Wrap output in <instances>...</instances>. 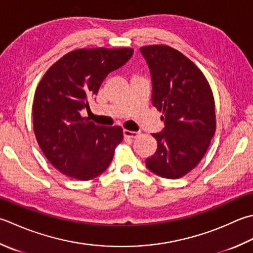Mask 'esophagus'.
<instances>
[{
	"label": "esophagus",
	"mask_w": 253,
	"mask_h": 253,
	"mask_svg": "<svg viewBox=\"0 0 253 253\" xmlns=\"http://www.w3.org/2000/svg\"><path fill=\"white\" fill-rule=\"evenodd\" d=\"M123 133H124V136H125L126 138H130V139H133V138H137L138 135H139V132L130 131V130H127V129H124Z\"/></svg>",
	"instance_id": "esophagus-1"
}]
</instances>
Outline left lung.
Instances as JSON below:
<instances>
[{
    "instance_id": "obj_1",
    "label": "left lung",
    "mask_w": 253,
    "mask_h": 253,
    "mask_svg": "<svg viewBox=\"0 0 253 253\" xmlns=\"http://www.w3.org/2000/svg\"><path fill=\"white\" fill-rule=\"evenodd\" d=\"M151 73L152 105L165 128L152 133L158 148L146 166L166 179H179L199 165L216 129L215 102L203 72L166 44L140 48Z\"/></svg>"
}]
</instances>
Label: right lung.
Returning <instances> with one entry per match:
<instances>
[{
	"mask_svg": "<svg viewBox=\"0 0 253 253\" xmlns=\"http://www.w3.org/2000/svg\"><path fill=\"white\" fill-rule=\"evenodd\" d=\"M132 53L131 48L78 49L43 74L34 96V132L48 161L63 174L87 181L110 166L123 129L95 125L81 111L90 110L88 101L104 79Z\"/></svg>",
	"mask_w": 253,
	"mask_h": 253,
	"instance_id": "obj_1",
	"label": "right lung"
}]
</instances>
